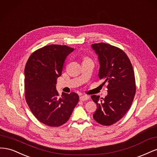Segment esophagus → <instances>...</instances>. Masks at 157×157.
I'll return each instance as SVG.
<instances>
[{
    "instance_id": "obj_1",
    "label": "esophagus",
    "mask_w": 157,
    "mask_h": 157,
    "mask_svg": "<svg viewBox=\"0 0 157 157\" xmlns=\"http://www.w3.org/2000/svg\"><path fill=\"white\" fill-rule=\"evenodd\" d=\"M88 98H89V96H87V95H85V96H80V97L79 98L80 100L82 101L87 100V99H88Z\"/></svg>"
}]
</instances>
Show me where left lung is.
I'll return each mask as SVG.
<instances>
[{"instance_id":"left-lung-1","label":"left lung","mask_w":157,"mask_h":157,"mask_svg":"<svg viewBox=\"0 0 157 157\" xmlns=\"http://www.w3.org/2000/svg\"><path fill=\"white\" fill-rule=\"evenodd\" d=\"M98 56L99 78L108 83L105 98L93 95L91 98L96 103L93 115L99 124L110 126L115 124L129 110L136 94V80L132 63L124 52L104 42L92 44Z\"/></svg>"}]
</instances>
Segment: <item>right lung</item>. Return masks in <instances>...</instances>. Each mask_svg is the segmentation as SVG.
Masks as SVG:
<instances>
[{"label":"right lung","mask_w":157,"mask_h":157,"mask_svg":"<svg viewBox=\"0 0 157 157\" xmlns=\"http://www.w3.org/2000/svg\"><path fill=\"white\" fill-rule=\"evenodd\" d=\"M74 50L66 45L51 44L36 50L25 68V97L30 110L40 122L58 127L67 122L78 102L77 94L56 90L57 78L61 75L64 61Z\"/></svg>","instance_id":"add662e5"}]
</instances>
